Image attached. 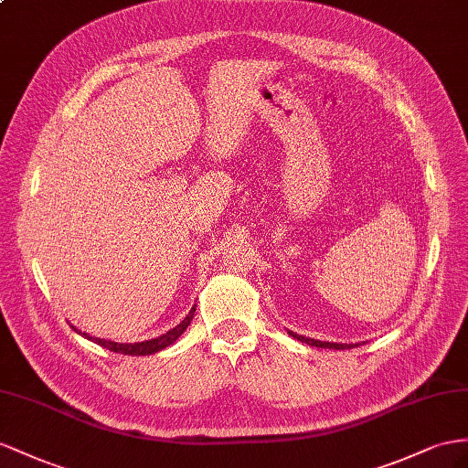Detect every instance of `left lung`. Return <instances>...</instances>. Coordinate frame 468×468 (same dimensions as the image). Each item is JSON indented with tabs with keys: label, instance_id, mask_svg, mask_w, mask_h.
I'll return each mask as SVG.
<instances>
[{
	"label": "left lung",
	"instance_id": "8db88e82",
	"mask_svg": "<svg viewBox=\"0 0 468 468\" xmlns=\"http://www.w3.org/2000/svg\"><path fill=\"white\" fill-rule=\"evenodd\" d=\"M289 334L292 338H296V340H301V342H304V344H308V346H316V348H330V350H346V348H354V344H336V342H320V340H314V338H304V336H298V334H294V332H291L289 330ZM357 346V344H356Z\"/></svg>",
	"mask_w": 468,
	"mask_h": 468
}]
</instances>
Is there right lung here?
<instances>
[{
  "instance_id": "obj_1",
  "label": "right lung",
  "mask_w": 468,
  "mask_h": 468,
  "mask_svg": "<svg viewBox=\"0 0 468 468\" xmlns=\"http://www.w3.org/2000/svg\"><path fill=\"white\" fill-rule=\"evenodd\" d=\"M194 313H196V306L189 310V314L179 322V324L172 330H167L165 334H162V336L154 338V340H146V342H134V344H118V342H111V340H104V338H94V336H89L87 332H80L77 330L73 324H70V328H73L77 334H80V336H85L87 340L94 342L102 346V348L111 350V352H118V354H124V356H148V354H155L160 352L164 348H167V346H172L179 336H182L184 330L189 326L191 318H194Z\"/></svg>"
}]
</instances>
